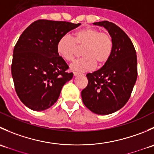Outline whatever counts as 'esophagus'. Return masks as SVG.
Returning <instances> with one entry per match:
<instances>
[{"mask_svg": "<svg viewBox=\"0 0 154 154\" xmlns=\"http://www.w3.org/2000/svg\"><path fill=\"white\" fill-rule=\"evenodd\" d=\"M81 73H78V72H74V76L76 77V76H78V75H81Z\"/></svg>", "mask_w": 154, "mask_h": 154, "instance_id": "esophagus-1", "label": "esophagus"}]
</instances>
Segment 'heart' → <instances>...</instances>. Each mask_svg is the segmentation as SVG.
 Masks as SVG:
<instances>
[{"mask_svg":"<svg viewBox=\"0 0 154 154\" xmlns=\"http://www.w3.org/2000/svg\"><path fill=\"white\" fill-rule=\"evenodd\" d=\"M76 45H84L82 55L84 57L77 59L71 63L72 71L85 72L92 71L97 64H104L109 59L112 52L113 43L111 37L99 29L87 27L77 31L74 37L64 35L60 38L57 44L59 55L67 61H71L75 55Z\"/></svg>","mask_w":154,"mask_h":154,"instance_id":"b5f03b06","label":"heart"}]
</instances>
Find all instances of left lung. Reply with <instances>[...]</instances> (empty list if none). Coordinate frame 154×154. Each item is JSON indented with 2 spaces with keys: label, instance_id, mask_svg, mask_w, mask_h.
I'll use <instances>...</instances> for the list:
<instances>
[{
  "label": "left lung",
  "instance_id": "1",
  "mask_svg": "<svg viewBox=\"0 0 154 154\" xmlns=\"http://www.w3.org/2000/svg\"><path fill=\"white\" fill-rule=\"evenodd\" d=\"M93 24L104 27L113 43L109 59L97 71L86 74L88 85L82 91L83 103L97 115H109L128 101L137 79V57L128 35L107 21Z\"/></svg>",
  "mask_w": 154,
  "mask_h": 154
}]
</instances>
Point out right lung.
I'll return each instance as SVG.
<instances>
[{
    "instance_id": "1",
    "label": "right lung",
    "mask_w": 154,
    "mask_h": 154,
    "mask_svg": "<svg viewBox=\"0 0 154 154\" xmlns=\"http://www.w3.org/2000/svg\"><path fill=\"white\" fill-rule=\"evenodd\" d=\"M81 24L38 20L22 32L13 51L11 66L15 91L23 103L34 111L54 104L73 73L58 54L60 38Z\"/></svg>"
}]
</instances>
